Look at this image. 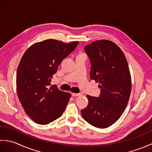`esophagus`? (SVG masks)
Instances as JSON below:
<instances>
[{
    "label": "esophagus",
    "mask_w": 152,
    "mask_h": 152,
    "mask_svg": "<svg viewBox=\"0 0 152 152\" xmlns=\"http://www.w3.org/2000/svg\"><path fill=\"white\" fill-rule=\"evenodd\" d=\"M71 94H72V96H79L82 95L81 93H72Z\"/></svg>",
    "instance_id": "obj_1"
}]
</instances>
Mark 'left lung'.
I'll return each mask as SVG.
<instances>
[{
  "instance_id": "8db88e82",
  "label": "left lung",
  "mask_w": 152,
  "mask_h": 152,
  "mask_svg": "<svg viewBox=\"0 0 152 152\" xmlns=\"http://www.w3.org/2000/svg\"><path fill=\"white\" fill-rule=\"evenodd\" d=\"M91 61L90 78L99 83V97L87 95L88 105L82 109L83 118L98 128L114 124L125 111L131 91V76L127 59L118 45L108 40L86 45Z\"/></svg>"
}]
</instances>
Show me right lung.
Returning <instances> with one entry per match:
<instances>
[{
    "mask_svg": "<svg viewBox=\"0 0 152 152\" xmlns=\"http://www.w3.org/2000/svg\"><path fill=\"white\" fill-rule=\"evenodd\" d=\"M78 44V41L65 44L48 39L31 45L22 56L16 74L18 96L25 112L37 124H50L65 110L70 94L50 82L61 61Z\"/></svg>",
    "mask_w": 152,
    "mask_h": 152,
    "instance_id": "right-lung-1",
    "label": "right lung"
}]
</instances>
